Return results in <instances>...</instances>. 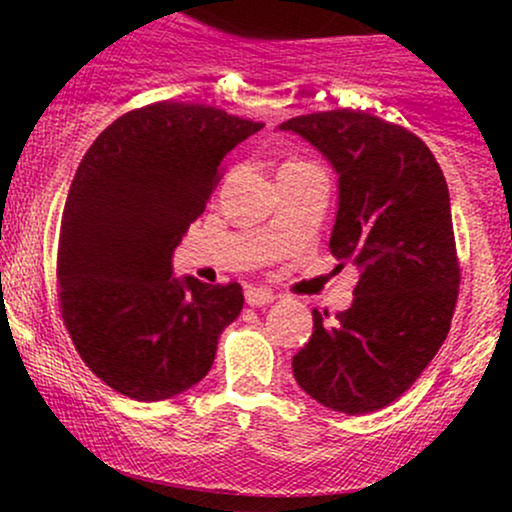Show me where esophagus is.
I'll list each match as a JSON object with an SVG mask.
<instances>
[{
	"mask_svg": "<svg viewBox=\"0 0 512 512\" xmlns=\"http://www.w3.org/2000/svg\"><path fill=\"white\" fill-rule=\"evenodd\" d=\"M245 301L252 308H260V305H269L274 301V293L269 289H255V286H250V289H245Z\"/></svg>",
	"mask_w": 512,
	"mask_h": 512,
	"instance_id": "34e87169",
	"label": "esophagus"
}]
</instances>
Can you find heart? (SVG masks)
Masks as SVG:
<instances>
[{
	"instance_id": "b5f03b06",
	"label": "heart",
	"mask_w": 512,
	"mask_h": 512,
	"mask_svg": "<svg viewBox=\"0 0 512 512\" xmlns=\"http://www.w3.org/2000/svg\"><path fill=\"white\" fill-rule=\"evenodd\" d=\"M303 166H313V163L308 161H298V158H291V161H284L281 163L279 170H286V168H303Z\"/></svg>"
}]
</instances>
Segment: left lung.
<instances>
[{
  "instance_id": "obj_1",
  "label": "left lung",
  "mask_w": 512,
  "mask_h": 512,
  "mask_svg": "<svg viewBox=\"0 0 512 512\" xmlns=\"http://www.w3.org/2000/svg\"><path fill=\"white\" fill-rule=\"evenodd\" d=\"M339 175L330 250L358 267L354 303L293 356L296 383L344 414H368L416 383L450 332L460 289L450 195L436 156L407 127L366 110H327L281 122Z\"/></svg>"
}]
</instances>
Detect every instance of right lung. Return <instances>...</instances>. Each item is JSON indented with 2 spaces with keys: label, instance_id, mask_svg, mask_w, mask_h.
Instances as JSON below:
<instances>
[{
  "label": "right lung",
  "instance_id": "obj_1",
  "mask_svg": "<svg viewBox=\"0 0 512 512\" xmlns=\"http://www.w3.org/2000/svg\"><path fill=\"white\" fill-rule=\"evenodd\" d=\"M262 127L161 101L117 117L81 158L62 211L57 296L79 356L120 395L158 402L190 390L243 310L236 281L175 279L170 257L223 158Z\"/></svg>",
  "mask_w": 512,
  "mask_h": 512
}]
</instances>
